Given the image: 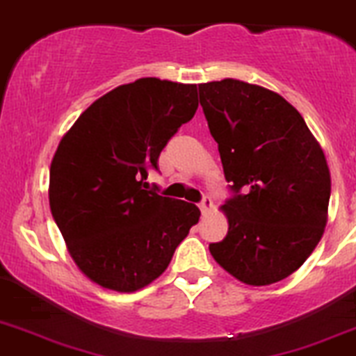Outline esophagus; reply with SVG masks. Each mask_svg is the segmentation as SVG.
<instances>
[{
    "label": "esophagus",
    "mask_w": 356,
    "mask_h": 356,
    "mask_svg": "<svg viewBox=\"0 0 356 356\" xmlns=\"http://www.w3.org/2000/svg\"><path fill=\"white\" fill-rule=\"evenodd\" d=\"M212 207H213V202H212V198H209V196H205V198L200 202V210H202L203 216H205V213H209L210 210H212Z\"/></svg>",
    "instance_id": "1"
}]
</instances>
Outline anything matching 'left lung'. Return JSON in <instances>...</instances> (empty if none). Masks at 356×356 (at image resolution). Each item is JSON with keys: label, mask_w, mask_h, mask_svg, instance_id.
<instances>
[{"label": "left lung", "mask_w": 356, "mask_h": 356, "mask_svg": "<svg viewBox=\"0 0 356 356\" xmlns=\"http://www.w3.org/2000/svg\"><path fill=\"white\" fill-rule=\"evenodd\" d=\"M233 196L227 234L210 254L236 280L270 285L302 266L322 238L330 172L298 109L264 86L226 78L198 85Z\"/></svg>", "instance_id": "8db88e82"}]
</instances>
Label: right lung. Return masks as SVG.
Returning a JSON list of instances; mask_svg holds the SVG:
<instances>
[{
  "instance_id": "obj_1",
  "label": "right lung",
  "mask_w": 356,
  "mask_h": 356,
  "mask_svg": "<svg viewBox=\"0 0 356 356\" xmlns=\"http://www.w3.org/2000/svg\"><path fill=\"white\" fill-rule=\"evenodd\" d=\"M198 109L196 85L140 78L83 111L50 165V210L79 270L136 292L156 280L200 209L147 189V170Z\"/></svg>"
}]
</instances>
